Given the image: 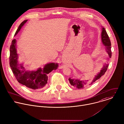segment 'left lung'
Listing matches in <instances>:
<instances>
[{
    "label": "left lung",
    "mask_w": 124,
    "mask_h": 124,
    "mask_svg": "<svg viewBox=\"0 0 124 124\" xmlns=\"http://www.w3.org/2000/svg\"><path fill=\"white\" fill-rule=\"evenodd\" d=\"M101 40L103 44L106 46V52H107L109 58H111L112 56V51H111V43L109 37L104 27L102 28V32H101ZM108 67V64H105L103 68H102L100 72H99L97 75L95 76L94 79L91 82H89L88 81H80L78 79H75L72 78H70L69 79V82L71 85L76 87L78 89H81L85 87L86 86L89 85H92L93 83L96 82L97 80L99 79L102 76H103L105 72L106 71Z\"/></svg>",
    "instance_id": "left-lung-1"
}]
</instances>
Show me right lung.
<instances>
[{
	"label": "right lung",
	"mask_w": 124,
	"mask_h": 124,
	"mask_svg": "<svg viewBox=\"0 0 124 124\" xmlns=\"http://www.w3.org/2000/svg\"><path fill=\"white\" fill-rule=\"evenodd\" d=\"M27 20L23 21L19 26L14 36L19 32ZM16 40L14 39L12 40L10 46V55L9 57V65L12 72L17 81L21 84L33 90L43 88L47 83V74L53 70L57 69L58 65L57 63H51L46 64L42 70L38 69L36 71H27L24 70L22 64L18 63V54H17Z\"/></svg>",
	"instance_id": "right-lung-1"
}]
</instances>
